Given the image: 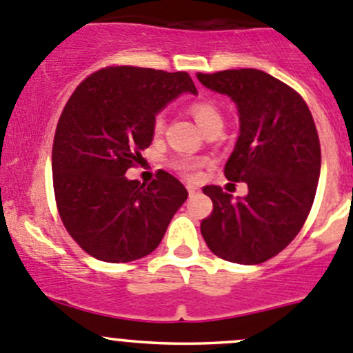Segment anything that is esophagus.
Returning a JSON list of instances; mask_svg holds the SVG:
<instances>
[{"mask_svg": "<svg viewBox=\"0 0 353 353\" xmlns=\"http://www.w3.org/2000/svg\"><path fill=\"white\" fill-rule=\"evenodd\" d=\"M188 193H190V196H194V194L199 193V190L196 186H188Z\"/></svg>", "mask_w": 353, "mask_h": 353, "instance_id": "esophagus-1", "label": "esophagus"}]
</instances>
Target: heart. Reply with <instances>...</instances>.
I'll use <instances>...</instances> for the list:
<instances>
[{"label": "heart", "instance_id": "b5f03b06", "mask_svg": "<svg viewBox=\"0 0 353 353\" xmlns=\"http://www.w3.org/2000/svg\"><path fill=\"white\" fill-rule=\"evenodd\" d=\"M190 110L203 130L208 128L210 124L222 121V116H220L219 109L206 101L193 102V104L190 105ZM163 128H165V114L157 112L154 117V123H152V130H154L155 134H160L163 131ZM206 163H208V160L206 159H199V157H191V155L177 157V159L172 160L174 169H176L181 176H184L190 181L198 179L199 174H201V169L206 165Z\"/></svg>", "mask_w": 353, "mask_h": 353}]
</instances>
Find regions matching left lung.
Returning a JSON list of instances; mask_svg holds the SVG:
<instances>
[{"label": "left lung", "mask_w": 353, "mask_h": 353, "mask_svg": "<svg viewBox=\"0 0 353 353\" xmlns=\"http://www.w3.org/2000/svg\"><path fill=\"white\" fill-rule=\"evenodd\" d=\"M198 80L236 102L239 138L223 174L249 190L232 199L220 186L203 188L213 212L201 220V236L225 261L265 263L294 241L311 212L321 170L314 119L294 88L261 70L198 73Z\"/></svg>", "instance_id": "obj_1"}]
</instances>
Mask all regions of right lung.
I'll use <instances>...</instances> for the list:
<instances>
[{
  "label": "right lung",
  "instance_id": "obj_1",
  "mask_svg": "<svg viewBox=\"0 0 353 353\" xmlns=\"http://www.w3.org/2000/svg\"><path fill=\"white\" fill-rule=\"evenodd\" d=\"M183 92L196 94L186 71L108 66L68 99L52 143V184L59 216L94 258L128 263L160 244L188 191L172 174L150 184L126 179L154 140L155 114Z\"/></svg>",
  "mask_w": 353,
  "mask_h": 353
}]
</instances>
